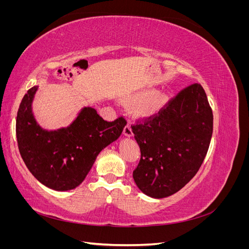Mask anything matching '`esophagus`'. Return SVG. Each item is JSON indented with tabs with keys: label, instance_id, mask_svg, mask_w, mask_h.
<instances>
[{
	"label": "esophagus",
	"instance_id": "34e87169",
	"mask_svg": "<svg viewBox=\"0 0 249 249\" xmlns=\"http://www.w3.org/2000/svg\"><path fill=\"white\" fill-rule=\"evenodd\" d=\"M124 136H126V137H132L133 136V130H132V126L130 124H126L124 126Z\"/></svg>",
	"mask_w": 249,
	"mask_h": 249
}]
</instances>
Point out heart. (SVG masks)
I'll return each instance as SVG.
<instances>
[{"instance_id": "heart-1", "label": "heart", "mask_w": 249, "mask_h": 249, "mask_svg": "<svg viewBox=\"0 0 249 249\" xmlns=\"http://www.w3.org/2000/svg\"><path fill=\"white\" fill-rule=\"evenodd\" d=\"M169 95L165 90L139 91L131 96V102L138 104L135 107V114L140 119H149L156 116L168 102Z\"/></svg>"}]
</instances>
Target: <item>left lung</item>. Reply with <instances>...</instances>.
<instances>
[{
	"instance_id": "left-lung-1",
	"label": "left lung",
	"mask_w": 249,
	"mask_h": 249,
	"mask_svg": "<svg viewBox=\"0 0 249 249\" xmlns=\"http://www.w3.org/2000/svg\"><path fill=\"white\" fill-rule=\"evenodd\" d=\"M132 129L141 152L135 183L148 196L163 198L182 189L200 168L212 138L213 112L196 83Z\"/></svg>"
}]
</instances>
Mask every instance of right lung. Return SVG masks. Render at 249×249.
<instances>
[{
	"label": "right lung",
	"instance_id": "1",
	"mask_svg": "<svg viewBox=\"0 0 249 249\" xmlns=\"http://www.w3.org/2000/svg\"><path fill=\"white\" fill-rule=\"evenodd\" d=\"M38 86L22 97L17 116L20 156L41 184L56 191L74 189L85 179L102 150L118 139L126 124L124 117L104 120L95 109L84 107L67 126L44 130L37 124L32 103Z\"/></svg>",
	"mask_w": 249,
	"mask_h": 249
}]
</instances>
